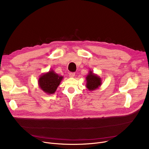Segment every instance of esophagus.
<instances>
[{"label": "esophagus", "mask_w": 149, "mask_h": 149, "mask_svg": "<svg viewBox=\"0 0 149 149\" xmlns=\"http://www.w3.org/2000/svg\"><path fill=\"white\" fill-rule=\"evenodd\" d=\"M74 76H75V73H69V76L70 77H74Z\"/></svg>", "instance_id": "34e87169"}]
</instances>
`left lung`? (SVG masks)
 Instances as JSON below:
<instances>
[{
    "label": "left lung",
    "instance_id": "1",
    "mask_svg": "<svg viewBox=\"0 0 149 149\" xmlns=\"http://www.w3.org/2000/svg\"><path fill=\"white\" fill-rule=\"evenodd\" d=\"M86 80V87L90 91L97 89L102 84L101 78L91 70L89 71Z\"/></svg>",
    "mask_w": 149,
    "mask_h": 149
}]
</instances>
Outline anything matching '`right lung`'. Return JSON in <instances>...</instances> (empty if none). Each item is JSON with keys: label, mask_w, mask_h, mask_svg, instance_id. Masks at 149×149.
<instances>
[{"label": "right lung", "mask_w": 149, "mask_h": 149, "mask_svg": "<svg viewBox=\"0 0 149 149\" xmlns=\"http://www.w3.org/2000/svg\"><path fill=\"white\" fill-rule=\"evenodd\" d=\"M63 79V76L58 75L54 70H51L40 75L38 80V85L46 94H53L60 85Z\"/></svg>", "instance_id": "1"}]
</instances>
